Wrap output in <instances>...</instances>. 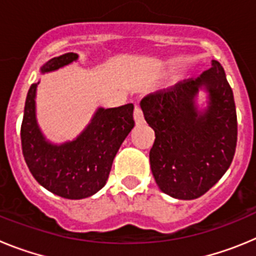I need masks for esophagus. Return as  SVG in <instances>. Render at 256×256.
Returning <instances> with one entry per match:
<instances>
[{"instance_id":"esophagus-1","label":"esophagus","mask_w":256,"mask_h":256,"mask_svg":"<svg viewBox=\"0 0 256 256\" xmlns=\"http://www.w3.org/2000/svg\"><path fill=\"white\" fill-rule=\"evenodd\" d=\"M133 118H134L136 124H142L144 122V114H142V110H141V108H140V106L136 105L134 112H133Z\"/></svg>"}]
</instances>
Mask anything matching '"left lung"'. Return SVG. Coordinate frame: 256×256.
<instances>
[{
    "label": "left lung",
    "instance_id": "left-lung-1",
    "mask_svg": "<svg viewBox=\"0 0 256 256\" xmlns=\"http://www.w3.org/2000/svg\"><path fill=\"white\" fill-rule=\"evenodd\" d=\"M201 88L210 94L202 112L194 102ZM141 108L155 130L150 165L156 184L180 200L204 195L223 177L236 151V106L224 69L212 60L198 78L148 94Z\"/></svg>",
    "mask_w": 256,
    "mask_h": 256
}]
</instances>
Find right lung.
Listing matches in <instances>:
<instances>
[{"mask_svg": "<svg viewBox=\"0 0 256 256\" xmlns=\"http://www.w3.org/2000/svg\"><path fill=\"white\" fill-rule=\"evenodd\" d=\"M76 58L73 52L51 58L40 68V73L58 70ZM38 83H33L26 94L20 130L26 165L36 180L52 194L70 200L90 198L106 184L112 160L134 126L133 104L98 108L74 141L55 144L44 138L36 119Z\"/></svg>", "mask_w": 256, "mask_h": 256, "instance_id": "right-lung-1", "label": "right lung"}]
</instances>
